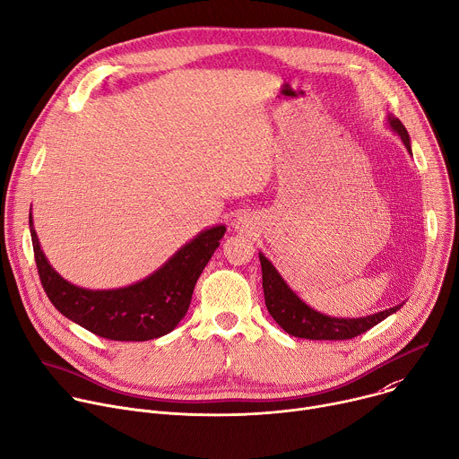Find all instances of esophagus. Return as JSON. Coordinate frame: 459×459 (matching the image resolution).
<instances>
[{"label": "esophagus", "instance_id": "34e87169", "mask_svg": "<svg viewBox=\"0 0 459 459\" xmlns=\"http://www.w3.org/2000/svg\"><path fill=\"white\" fill-rule=\"evenodd\" d=\"M234 229H236L238 232H251L253 221H251V218H248V216H238V218L234 220Z\"/></svg>", "mask_w": 459, "mask_h": 459}]
</instances>
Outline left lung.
Wrapping results in <instances>:
<instances>
[{
    "label": "left lung",
    "mask_w": 459,
    "mask_h": 459,
    "mask_svg": "<svg viewBox=\"0 0 459 459\" xmlns=\"http://www.w3.org/2000/svg\"><path fill=\"white\" fill-rule=\"evenodd\" d=\"M388 126L401 137L408 153H411L410 137L406 128L403 126V122L394 115H388ZM258 255L262 264V280H264L262 285H264L267 311L276 320V324L293 337L311 339V341L353 339L360 335V333H366L369 327L377 325L379 322H383L385 318H388L390 315H394L404 306V302H401L381 313H373L359 318H339V316L322 315L313 307H309L304 300H300V297L285 283V280L280 276L274 265L262 253Z\"/></svg>",
    "instance_id": "left-lung-1"
}]
</instances>
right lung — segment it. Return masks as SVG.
<instances>
[{"instance_id": "obj_1", "label": "right lung", "mask_w": 459, "mask_h": 459, "mask_svg": "<svg viewBox=\"0 0 459 459\" xmlns=\"http://www.w3.org/2000/svg\"><path fill=\"white\" fill-rule=\"evenodd\" d=\"M29 227L38 274L51 304L69 320L109 341L143 342L170 333L186 315L197 278L212 258L225 225L201 230L141 281L93 290L64 280L41 251L32 216Z\"/></svg>"}]
</instances>
